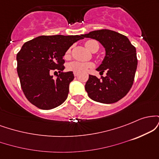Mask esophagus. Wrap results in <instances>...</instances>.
Listing matches in <instances>:
<instances>
[{
  "label": "esophagus",
  "mask_w": 159,
  "mask_h": 159,
  "mask_svg": "<svg viewBox=\"0 0 159 159\" xmlns=\"http://www.w3.org/2000/svg\"><path fill=\"white\" fill-rule=\"evenodd\" d=\"M74 75L76 77V76L78 75V72H74Z\"/></svg>",
  "instance_id": "1"
}]
</instances>
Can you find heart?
Returning a JSON list of instances; mask_svg holds the SVG:
<instances>
[{
	"label": "heart",
	"mask_w": 159,
	"mask_h": 159,
	"mask_svg": "<svg viewBox=\"0 0 159 159\" xmlns=\"http://www.w3.org/2000/svg\"><path fill=\"white\" fill-rule=\"evenodd\" d=\"M95 43H97L95 40H89V41L86 42L85 46L86 48L88 49L89 51L91 50ZM69 54H70V49H68L66 52L65 57H69ZM93 66V63L91 62H82V61H74L72 62H69L67 64L66 68L69 71L73 72H78V73H81V72H85L89 68H92Z\"/></svg>",
	"instance_id": "1"
}]
</instances>
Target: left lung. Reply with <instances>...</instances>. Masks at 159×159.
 Here are the masks:
<instances>
[{
    "mask_svg": "<svg viewBox=\"0 0 159 159\" xmlns=\"http://www.w3.org/2000/svg\"><path fill=\"white\" fill-rule=\"evenodd\" d=\"M84 37L99 42L105 48L102 63L96 69L106 76L98 78L89 75L85 90L89 97L98 102H118L132 88L138 66L136 48L125 36L114 30L102 29L84 34Z\"/></svg>",
    "mask_w": 159,
    "mask_h": 159,
    "instance_id": "obj_1",
    "label": "left lung"
}]
</instances>
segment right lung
Returning <instances> with one entry per match:
<instances>
[{
	"label": "right lung",
	"instance_id": "add662e5",
	"mask_svg": "<svg viewBox=\"0 0 159 159\" xmlns=\"http://www.w3.org/2000/svg\"><path fill=\"white\" fill-rule=\"evenodd\" d=\"M83 35L40 36L27 41L16 56L17 72L22 91L29 102L43 110L59 106L66 99L72 72H63V57ZM58 70L57 80L50 74Z\"/></svg>",
	"mask_w": 159,
	"mask_h": 159
}]
</instances>
